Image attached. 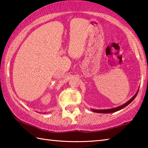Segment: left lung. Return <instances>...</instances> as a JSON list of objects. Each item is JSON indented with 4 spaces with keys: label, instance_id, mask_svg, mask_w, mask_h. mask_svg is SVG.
I'll return each mask as SVG.
<instances>
[{
    "label": "left lung",
    "instance_id": "1",
    "mask_svg": "<svg viewBox=\"0 0 148 148\" xmlns=\"http://www.w3.org/2000/svg\"><path fill=\"white\" fill-rule=\"evenodd\" d=\"M138 91L136 92V94H135L134 96L129 100V101H128L127 102H125V104H123V105H121V106H119L118 107L114 108H111V109H105V110L91 109V110L92 112H96V113H102V114H110V113H113V112H116L117 111H119V110L124 108L125 107H126L127 105H129L132 101H133V100L135 99V97H136V95L138 94Z\"/></svg>",
    "mask_w": 148,
    "mask_h": 148
}]
</instances>
